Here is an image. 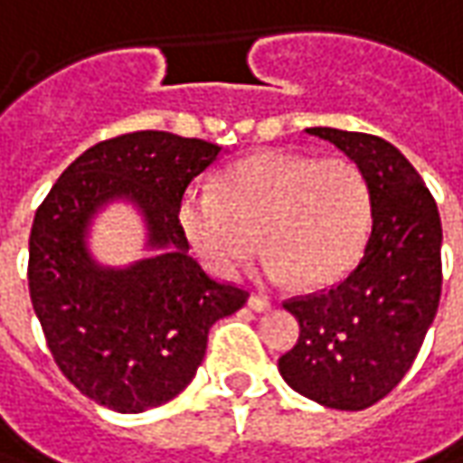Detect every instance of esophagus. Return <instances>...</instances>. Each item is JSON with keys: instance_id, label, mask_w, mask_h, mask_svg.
<instances>
[{"instance_id": "1", "label": "esophagus", "mask_w": 463, "mask_h": 463, "mask_svg": "<svg viewBox=\"0 0 463 463\" xmlns=\"http://www.w3.org/2000/svg\"><path fill=\"white\" fill-rule=\"evenodd\" d=\"M248 307H250L253 311H258V314H260V311H271L273 309V304L266 297H250V298H248Z\"/></svg>"}]
</instances>
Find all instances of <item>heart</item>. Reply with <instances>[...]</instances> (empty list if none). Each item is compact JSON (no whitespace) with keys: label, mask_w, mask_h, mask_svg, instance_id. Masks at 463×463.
I'll list each match as a JSON object with an SVG mask.
<instances>
[{"label":"heart","mask_w":463,"mask_h":463,"mask_svg":"<svg viewBox=\"0 0 463 463\" xmlns=\"http://www.w3.org/2000/svg\"><path fill=\"white\" fill-rule=\"evenodd\" d=\"M367 179L350 159L260 152L228 166L215 190L190 187L179 225L210 271L232 279L256 253H269L263 279L326 286L360 258L370 232Z\"/></svg>","instance_id":"b5f03b06"}]
</instances>
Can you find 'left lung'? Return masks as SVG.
Segmentation results:
<instances>
[{
  "mask_svg": "<svg viewBox=\"0 0 463 463\" xmlns=\"http://www.w3.org/2000/svg\"><path fill=\"white\" fill-rule=\"evenodd\" d=\"M307 134L360 166L373 228L342 284L284 304L301 335L279 373L324 408L363 411L403 380L439 311L441 218L420 175L390 141L329 126Z\"/></svg>",
  "mask_w": 463,
  "mask_h": 463,
  "instance_id": "obj_1",
  "label": "left lung"
}]
</instances>
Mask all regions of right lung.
<instances>
[{
  "mask_svg": "<svg viewBox=\"0 0 463 463\" xmlns=\"http://www.w3.org/2000/svg\"><path fill=\"white\" fill-rule=\"evenodd\" d=\"M225 152L169 131H134L90 146L34 213L30 298L62 375L116 413H141L192 383L210 326L248 291L220 284L190 256L179 203ZM113 202L135 207L147 256L126 267L90 250L92 222Z\"/></svg>",
  "mask_w": 463,
  "mask_h": 463,
  "instance_id": "1",
  "label": "right lung"
}]
</instances>
